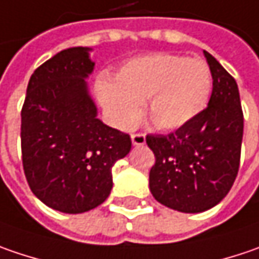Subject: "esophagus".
<instances>
[{"instance_id":"34e87169","label":"esophagus","mask_w":259,"mask_h":259,"mask_svg":"<svg viewBox=\"0 0 259 259\" xmlns=\"http://www.w3.org/2000/svg\"><path fill=\"white\" fill-rule=\"evenodd\" d=\"M131 141L134 146H144L146 144V136L144 134H133Z\"/></svg>"}]
</instances>
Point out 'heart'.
<instances>
[{
    "label": "heart",
    "instance_id": "b5f03b06",
    "mask_svg": "<svg viewBox=\"0 0 259 259\" xmlns=\"http://www.w3.org/2000/svg\"><path fill=\"white\" fill-rule=\"evenodd\" d=\"M211 87V71L202 59L151 54L126 61L116 80L99 77L96 92L116 126L134 125L141 105L146 103L153 125L157 130L174 131L192 122L204 110Z\"/></svg>",
    "mask_w": 259,
    "mask_h": 259
}]
</instances>
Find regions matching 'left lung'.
I'll use <instances>...</instances> for the list:
<instances>
[{"instance_id": "left-lung-1", "label": "left lung", "mask_w": 259, "mask_h": 259, "mask_svg": "<svg viewBox=\"0 0 259 259\" xmlns=\"http://www.w3.org/2000/svg\"><path fill=\"white\" fill-rule=\"evenodd\" d=\"M213 77L207 108L167 136H147L156 163L150 191L160 204L181 213H202L223 200L239 170L243 113L238 84L204 51Z\"/></svg>"}]
</instances>
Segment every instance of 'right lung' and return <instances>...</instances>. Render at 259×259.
I'll list each match as a JSON object with an SVG mask.
<instances>
[{"instance_id":"right-lung-1","label":"right lung","mask_w":259,"mask_h":259,"mask_svg":"<svg viewBox=\"0 0 259 259\" xmlns=\"http://www.w3.org/2000/svg\"><path fill=\"white\" fill-rule=\"evenodd\" d=\"M92 48L58 52L32 74L21 109L23 169L48 207L78 214L109 197L112 166L131 150L128 134L97 118L85 78Z\"/></svg>"}]
</instances>
